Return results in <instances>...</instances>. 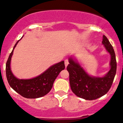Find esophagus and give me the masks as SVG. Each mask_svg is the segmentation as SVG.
Returning <instances> with one entry per match:
<instances>
[{"label":"esophagus","mask_w":123,"mask_h":123,"mask_svg":"<svg viewBox=\"0 0 123 123\" xmlns=\"http://www.w3.org/2000/svg\"><path fill=\"white\" fill-rule=\"evenodd\" d=\"M68 64H69L68 60V59H65V67H67V65H68Z\"/></svg>","instance_id":"esophagus-1"}]
</instances>
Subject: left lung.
<instances>
[{
	"label": "left lung",
	"mask_w": 123,
	"mask_h": 123,
	"mask_svg": "<svg viewBox=\"0 0 123 123\" xmlns=\"http://www.w3.org/2000/svg\"><path fill=\"white\" fill-rule=\"evenodd\" d=\"M102 43L111 55V69L103 77H91L80 64L69 58L67 69L69 73V84L73 92L76 96L86 100H94L104 96L111 88L117 71V61L113 47L105 36Z\"/></svg>",
	"instance_id": "1"
}]
</instances>
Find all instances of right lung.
I'll list each match as a JSON object with an SVG mask.
<instances>
[{
  "mask_svg": "<svg viewBox=\"0 0 123 123\" xmlns=\"http://www.w3.org/2000/svg\"><path fill=\"white\" fill-rule=\"evenodd\" d=\"M19 41L15 44L6 64V75L9 85L15 91L26 98L35 99L42 97L50 91L56 78L62 70L65 69L64 61L52 65L42 74L33 79L27 80L17 79L11 71L10 64L13 49Z\"/></svg>",
  "mask_w": 123,
  "mask_h": 123,
  "instance_id": "obj_1",
  "label": "right lung"
}]
</instances>
